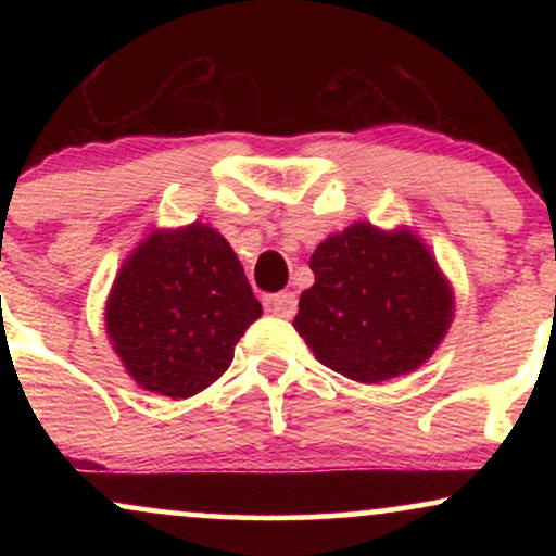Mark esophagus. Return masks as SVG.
<instances>
[{"mask_svg":"<svg viewBox=\"0 0 556 556\" xmlns=\"http://www.w3.org/2000/svg\"><path fill=\"white\" fill-rule=\"evenodd\" d=\"M266 308H269V314L279 318H292L298 311L295 292H279V295H271L266 300Z\"/></svg>","mask_w":556,"mask_h":556,"instance_id":"34e87169","label":"esophagus"}]
</instances>
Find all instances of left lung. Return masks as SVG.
<instances>
[{
	"mask_svg": "<svg viewBox=\"0 0 556 556\" xmlns=\"http://www.w3.org/2000/svg\"><path fill=\"white\" fill-rule=\"evenodd\" d=\"M311 271L292 327L318 363L361 384L424 366L455 316L437 258L405 227L355 222L316 248Z\"/></svg>",
	"mask_w": 556,
	"mask_h": 556,
	"instance_id": "8db88e82",
	"label": "left lung"
}]
</instances>
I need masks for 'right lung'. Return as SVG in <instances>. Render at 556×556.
Returning a JSON list of instances; mask_svg holds the SVG:
<instances>
[{"mask_svg":"<svg viewBox=\"0 0 556 556\" xmlns=\"http://www.w3.org/2000/svg\"><path fill=\"white\" fill-rule=\"evenodd\" d=\"M261 314L229 242L193 222L138 242L114 279L104 321L140 387L185 400L227 371L235 344Z\"/></svg>","mask_w":556,"mask_h":556,"instance_id":"obj_1","label":"right lung"}]
</instances>
